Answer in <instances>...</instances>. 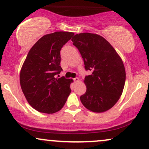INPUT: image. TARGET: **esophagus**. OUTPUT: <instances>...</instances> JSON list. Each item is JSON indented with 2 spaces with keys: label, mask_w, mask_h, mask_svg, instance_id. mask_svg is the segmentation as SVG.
Segmentation results:
<instances>
[{
  "label": "esophagus",
  "mask_w": 149,
  "mask_h": 149,
  "mask_svg": "<svg viewBox=\"0 0 149 149\" xmlns=\"http://www.w3.org/2000/svg\"><path fill=\"white\" fill-rule=\"evenodd\" d=\"M74 82H78L79 81V79L78 77L74 78Z\"/></svg>",
  "instance_id": "obj_1"
}]
</instances>
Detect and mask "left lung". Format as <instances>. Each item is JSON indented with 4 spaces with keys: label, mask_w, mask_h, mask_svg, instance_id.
<instances>
[{
    "label": "left lung",
    "mask_w": 149,
    "mask_h": 149,
    "mask_svg": "<svg viewBox=\"0 0 149 149\" xmlns=\"http://www.w3.org/2000/svg\"><path fill=\"white\" fill-rule=\"evenodd\" d=\"M79 51L86 70V91L80 97L83 105L93 112L111 109L119 100L125 81L122 59L114 48L102 36L89 33L77 34L72 38Z\"/></svg>",
    "instance_id": "obj_1"
}]
</instances>
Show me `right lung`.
Instances as JSON below:
<instances>
[{
    "mask_svg": "<svg viewBox=\"0 0 149 149\" xmlns=\"http://www.w3.org/2000/svg\"><path fill=\"white\" fill-rule=\"evenodd\" d=\"M74 36L55 32L42 37L29 51L20 72V85L30 105L42 113L61 110L71 92L70 79L56 77L60 66L61 48Z\"/></svg>",
    "mask_w": 149,
    "mask_h": 149,
    "instance_id": "right-lung-1",
    "label": "right lung"
}]
</instances>
